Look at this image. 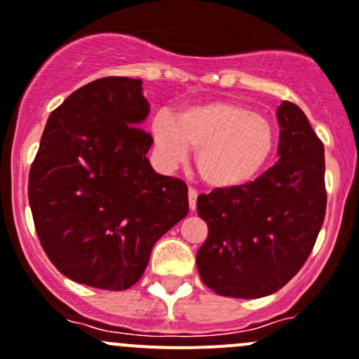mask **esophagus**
Wrapping results in <instances>:
<instances>
[{
	"label": "esophagus",
	"mask_w": 359,
	"mask_h": 359,
	"mask_svg": "<svg viewBox=\"0 0 359 359\" xmlns=\"http://www.w3.org/2000/svg\"><path fill=\"white\" fill-rule=\"evenodd\" d=\"M187 196H189V208H191V210H194V208H196L198 191L193 189V187H189V189H187Z\"/></svg>",
	"instance_id": "obj_1"
}]
</instances>
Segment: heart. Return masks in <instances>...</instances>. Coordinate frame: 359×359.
<instances>
[{
	"label": "heart",
	"mask_w": 359,
	"mask_h": 359,
	"mask_svg": "<svg viewBox=\"0 0 359 359\" xmlns=\"http://www.w3.org/2000/svg\"><path fill=\"white\" fill-rule=\"evenodd\" d=\"M159 154L180 163L196 147L201 179L215 189H235L256 180L276 152V130L264 116L235 102H208L184 109L173 119L161 112L152 121Z\"/></svg>",
	"instance_id": "b5f03b06"
}]
</instances>
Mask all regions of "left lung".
<instances>
[{"label": "left lung", "mask_w": 359, "mask_h": 359, "mask_svg": "<svg viewBox=\"0 0 359 359\" xmlns=\"http://www.w3.org/2000/svg\"><path fill=\"white\" fill-rule=\"evenodd\" d=\"M277 121V165L242 187L198 196L208 236L196 266L205 286L222 297L261 298L286 286L325 221V145L294 103H280Z\"/></svg>", "instance_id": "obj_1"}]
</instances>
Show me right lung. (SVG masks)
I'll use <instances>...</instances> for the list:
<instances>
[{
	"label": "right lung",
	"mask_w": 359,
	"mask_h": 359,
	"mask_svg": "<svg viewBox=\"0 0 359 359\" xmlns=\"http://www.w3.org/2000/svg\"><path fill=\"white\" fill-rule=\"evenodd\" d=\"M147 116L142 80L128 76L86 83L48 116L27 196L45 254L75 283L131 287L189 212L186 182L149 163Z\"/></svg>",
	"instance_id": "add662e5"
}]
</instances>
